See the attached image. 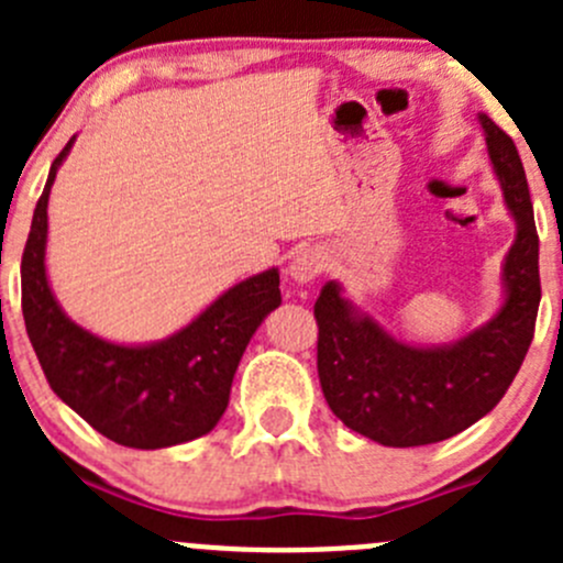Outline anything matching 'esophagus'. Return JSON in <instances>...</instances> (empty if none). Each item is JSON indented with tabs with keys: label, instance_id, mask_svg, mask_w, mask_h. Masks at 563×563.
I'll list each match as a JSON object with an SVG mask.
<instances>
[{
	"label": "esophagus",
	"instance_id": "esophagus-1",
	"mask_svg": "<svg viewBox=\"0 0 563 563\" xmlns=\"http://www.w3.org/2000/svg\"><path fill=\"white\" fill-rule=\"evenodd\" d=\"M323 266H327V255H323V250L308 245V247H299L297 253L291 255V261H288V275H291V280L297 283H313L323 272Z\"/></svg>",
	"mask_w": 563,
	"mask_h": 563
}]
</instances>
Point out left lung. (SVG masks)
I'll list each match as a JSON object with an SVG mask.
<instances>
[{
  "label": "left lung",
  "instance_id": "1",
  "mask_svg": "<svg viewBox=\"0 0 563 563\" xmlns=\"http://www.w3.org/2000/svg\"><path fill=\"white\" fill-rule=\"evenodd\" d=\"M487 155L501 181L518 236L504 261L501 310L457 343L413 349L351 308L329 280L316 299L318 378L334 417L384 446H424L457 435L498 406L533 340L539 236L515 141L479 113Z\"/></svg>",
  "mask_w": 563,
  "mask_h": 563
}]
</instances>
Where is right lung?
<instances>
[{
	"mask_svg": "<svg viewBox=\"0 0 563 563\" xmlns=\"http://www.w3.org/2000/svg\"><path fill=\"white\" fill-rule=\"evenodd\" d=\"M73 139L56 155L21 255V310L48 387L98 433L133 450L201 439L223 417L250 338L283 302L280 275L236 283L185 329L152 345H117L62 313L45 277L48 192Z\"/></svg>",
	"mask_w": 563,
	"mask_h": 563,
	"instance_id": "obj_1",
	"label": "right lung"
}]
</instances>
